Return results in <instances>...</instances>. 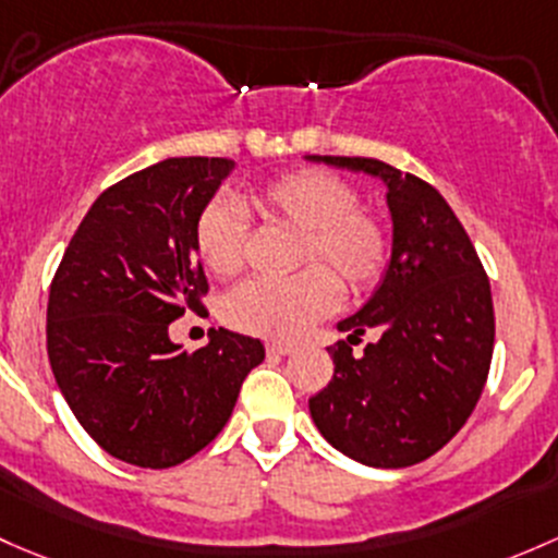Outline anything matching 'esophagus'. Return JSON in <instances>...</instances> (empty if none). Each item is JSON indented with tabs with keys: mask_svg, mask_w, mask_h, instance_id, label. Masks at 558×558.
<instances>
[{
	"mask_svg": "<svg viewBox=\"0 0 558 558\" xmlns=\"http://www.w3.org/2000/svg\"><path fill=\"white\" fill-rule=\"evenodd\" d=\"M294 344L291 342H278V339H272V342H267V355H291L294 353Z\"/></svg>",
	"mask_w": 558,
	"mask_h": 558,
	"instance_id": "1",
	"label": "esophagus"
}]
</instances>
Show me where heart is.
I'll return each instance as SVG.
<instances>
[{"instance_id":"b5f03b06","label":"heart","mask_w":558,"mask_h":558,"mask_svg":"<svg viewBox=\"0 0 558 558\" xmlns=\"http://www.w3.org/2000/svg\"><path fill=\"white\" fill-rule=\"evenodd\" d=\"M361 203L353 181L296 168L248 192V205L269 227L296 232L291 264L302 267L286 280H248L225 299V320L245 333L291 339L331 313L339 284L366 294L385 278L392 259V230L377 210ZM245 225L225 201L197 214L195 251L216 278H232L245 262Z\"/></svg>"}]
</instances>
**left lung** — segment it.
Segmentation results:
<instances>
[{
  "label": "left lung",
  "instance_id": "8db88e82",
  "mask_svg": "<svg viewBox=\"0 0 558 558\" xmlns=\"http://www.w3.org/2000/svg\"><path fill=\"white\" fill-rule=\"evenodd\" d=\"M387 184L392 259L383 286L339 320L333 377L310 398L320 436L372 468L436 454L476 409L495 348L492 289L465 227L436 186L372 157L310 155ZM366 327L380 339L352 355Z\"/></svg>",
  "mask_w": 558,
  "mask_h": 558
}]
</instances>
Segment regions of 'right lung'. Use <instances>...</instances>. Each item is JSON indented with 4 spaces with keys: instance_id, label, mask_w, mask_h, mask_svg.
Masks as SVG:
<instances>
[{
    "instance_id": "add662e5",
    "label": "right lung",
    "mask_w": 558,
    "mask_h": 558,
    "mask_svg": "<svg viewBox=\"0 0 558 558\" xmlns=\"http://www.w3.org/2000/svg\"><path fill=\"white\" fill-rule=\"evenodd\" d=\"M232 168L227 157H168L111 184L50 283L56 383L87 436L131 465L160 471L208 447L264 361L259 339L227 328H210L195 353L168 337L208 294L195 221Z\"/></svg>"
}]
</instances>
